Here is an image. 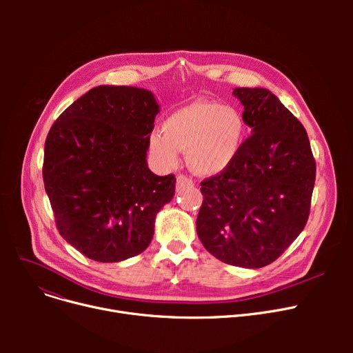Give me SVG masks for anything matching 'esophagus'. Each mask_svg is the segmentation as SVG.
<instances>
[{
	"instance_id": "1",
	"label": "esophagus",
	"mask_w": 353,
	"mask_h": 353,
	"mask_svg": "<svg viewBox=\"0 0 353 353\" xmlns=\"http://www.w3.org/2000/svg\"><path fill=\"white\" fill-rule=\"evenodd\" d=\"M192 186H193V180L190 177L184 176V174H179L176 177V189H177V192L184 190L186 188H192Z\"/></svg>"
}]
</instances>
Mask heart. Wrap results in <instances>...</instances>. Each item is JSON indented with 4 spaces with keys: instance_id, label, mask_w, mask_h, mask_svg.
<instances>
[{
    "instance_id": "heart-1",
    "label": "heart",
    "mask_w": 353,
    "mask_h": 353,
    "mask_svg": "<svg viewBox=\"0 0 353 353\" xmlns=\"http://www.w3.org/2000/svg\"><path fill=\"white\" fill-rule=\"evenodd\" d=\"M246 140V123L240 111L212 100H196L177 108L152 132L148 150L163 167H174L180 152H188L200 174H217L237 159Z\"/></svg>"
}]
</instances>
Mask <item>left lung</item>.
Instances as JSON below:
<instances>
[{
  "label": "left lung",
  "mask_w": 353,
  "mask_h": 353,
  "mask_svg": "<svg viewBox=\"0 0 353 353\" xmlns=\"http://www.w3.org/2000/svg\"><path fill=\"white\" fill-rule=\"evenodd\" d=\"M252 136L237 159L200 183L196 220L203 246L228 265L259 269L303 230L316 177L302 123L266 88H234Z\"/></svg>",
  "instance_id": "8db88e82"
}]
</instances>
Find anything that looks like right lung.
Returning <instances> with one entry per match:
<instances>
[{"label": "right lung", "instance_id": "1", "mask_svg": "<svg viewBox=\"0 0 353 353\" xmlns=\"http://www.w3.org/2000/svg\"><path fill=\"white\" fill-rule=\"evenodd\" d=\"M159 111L152 91L99 85L50 128L43 179L55 225L92 261L114 263L145 250L157 213L174 196V176L154 174L145 160Z\"/></svg>", "mask_w": 353, "mask_h": 353}]
</instances>
